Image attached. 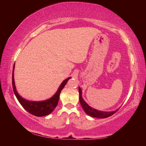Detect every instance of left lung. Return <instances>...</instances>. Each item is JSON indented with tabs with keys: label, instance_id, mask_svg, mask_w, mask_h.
<instances>
[{
	"label": "left lung",
	"instance_id": "8db88e82",
	"mask_svg": "<svg viewBox=\"0 0 146 146\" xmlns=\"http://www.w3.org/2000/svg\"><path fill=\"white\" fill-rule=\"evenodd\" d=\"M78 92H79V100H80V104L82 106V108L86 113L88 115L91 116V117H96V118H108L110 116L113 115V114L117 111V110L115 111H111V112H106V111H98L95 110V109H93L90 106L88 105V104L86 103L82 97V91H81V89L80 87H78Z\"/></svg>",
	"mask_w": 146,
	"mask_h": 146
}]
</instances>
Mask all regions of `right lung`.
Returning a JSON list of instances; mask_svg holds the SVG:
<instances>
[{
  "label": "right lung",
  "instance_id": "obj_1",
  "mask_svg": "<svg viewBox=\"0 0 146 146\" xmlns=\"http://www.w3.org/2000/svg\"><path fill=\"white\" fill-rule=\"evenodd\" d=\"M14 68L15 64L13 66V73H12V85H13V89L15 95L17 98L18 99L19 102L22 105V106L27 111L35 116H36V117H43V116L50 114L53 111L54 109L56 108V106H57L61 91L66 84L68 80H70L71 78V77L66 78L65 80H64L62 82L56 93L51 98L44 101H40V102H33V101L25 100L24 98H22L19 95V93H17L14 81Z\"/></svg>",
  "mask_w": 146,
  "mask_h": 146
}]
</instances>
